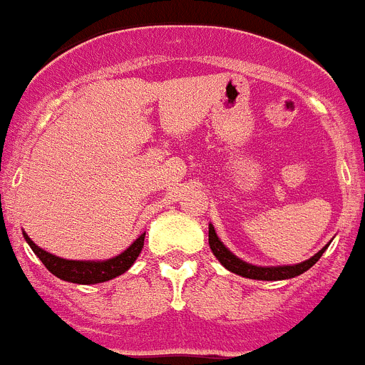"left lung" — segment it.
<instances>
[{
  "label": "left lung",
  "instance_id": "obj_1",
  "mask_svg": "<svg viewBox=\"0 0 365 365\" xmlns=\"http://www.w3.org/2000/svg\"><path fill=\"white\" fill-rule=\"evenodd\" d=\"M208 243H210L212 252L214 256L217 257L219 263H221L225 269H228L230 272L237 274V276H243V278H250V279H263V282H279V279H289V278H296L299 274H303L305 270L311 269L314 265L316 261L320 259L322 254L325 252L324 247L318 254H314L312 257H309L307 261H303V263H298V265H283V267H257V265H250L247 261L240 259L237 256L228 250L225 245L221 243V240L215 234L214 227H208Z\"/></svg>",
  "mask_w": 365,
  "mask_h": 365
}]
</instances>
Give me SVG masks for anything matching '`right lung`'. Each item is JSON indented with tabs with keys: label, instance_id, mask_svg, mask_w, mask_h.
I'll list each match as a JSON object with an SVG mask.
<instances>
[{
	"label": "right lung",
	"instance_id": "1",
	"mask_svg": "<svg viewBox=\"0 0 365 365\" xmlns=\"http://www.w3.org/2000/svg\"><path fill=\"white\" fill-rule=\"evenodd\" d=\"M24 237L29 243V247L32 248V252L40 257L41 263H43V265L47 267V270L53 272L56 278L63 279V282L78 283V285H95V283H104L113 278H117V276L124 274L125 270L133 265L135 259H137L138 254H140V250H143L144 247L146 232L138 235L137 240L133 241V245H130V248H125L124 252L111 257V259L104 261L63 259V257H58L51 252H45L43 248L38 247L25 232Z\"/></svg>",
	"mask_w": 365,
	"mask_h": 365
}]
</instances>
